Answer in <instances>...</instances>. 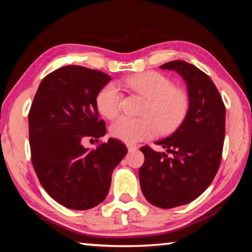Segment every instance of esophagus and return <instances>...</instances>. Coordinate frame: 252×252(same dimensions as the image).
<instances>
[{
    "label": "esophagus",
    "instance_id": "obj_1",
    "mask_svg": "<svg viewBox=\"0 0 252 252\" xmlns=\"http://www.w3.org/2000/svg\"><path fill=\"white\" fill-rule=\"evenodd\" d=\"M127 150L129 151H133V150H136V149H138V147L136 146H132V144H127Z\"/></svg>",
    "mask_w": 252,
    "mask_h": 252
}]
</instances>
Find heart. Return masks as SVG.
Listing matches in <instances>:
<instances>
[{
	"label": "heart",
	"instance_id": "obj_1",
	"mask_svg": "<svg viewBox=\"0 0 252 252\" xmlns=\"http://www.w3.org/2000/svg\"><path fill=\"white\" fill-rule=\"evenodd\" d=\"M127 91L143 96L142 117H121L111 126V134L126 143H136L152 138L158 130L169 133L183 121L189 109L187 93L174 87L167 76L158 72H144L126 79ZM122 92L116 84L109 83L96 95V105L108 119L116 118L121 110Z\"/></svg>",
	"mask_w": 252,
	"mask_h": 252
}]
</instances>
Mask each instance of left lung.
Here are the masks:
<instances>
[{"label":"left lung","instance_id":"8db88e82","mask_svg":"<svg viewBox=\"0 0 252 252\" xmlns=\"http://www.w3.org/2000/svg\"><path fill=\"white\" fill-rule=\"evenodd\" d=\"M160 69L177 71L185 79L189 109L181 126L156 142L167 152L140 149L144 163L139 179L149 202L170 209L193 201L215 179L222 158L225 106L212 80L197 66L177 60Z\"/></svg>","mask_w":252,"mask_h":252}]
</instances>
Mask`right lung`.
Masks as SVG:
<instances>
[{"instance_id": "right-lung-1", "label": "right lung", "mask_w": 252, "mask_h": 252, "mask_svg": "<svg viewBox=\"0 0 252 252\" xmlns=\"http://www.w3.org/2000/svg\"><path fill=\"white\" fill-rule=\"evenodd\" d=\"M110 75L80 65H66L42 80L29 112L31 160L40 183L55 201L88 210L108 195L111 174L126 155L117 139L87 149V139L106 132L99 119L96 95Z\"/></svg>"}]
</instances>
